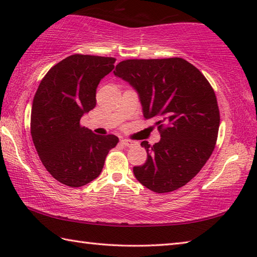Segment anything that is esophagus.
<instances>
[{
	"mask_svg": "<svg viewBox=\"0 0 257 257\" xmlns=\"http://www.w3.org/2000/svg\"><path fill=\"white\" fill-rule=\"evenodd\" d=\"M121 144H123L124 146L132 147L134 145H136V142L132 141V139H121Z\"/></svg>",
	"mask_w": 257,
	"mask_h": 257,
	"instance_id": "34e87169",
	"label": "esophagus"
}]
</instances>
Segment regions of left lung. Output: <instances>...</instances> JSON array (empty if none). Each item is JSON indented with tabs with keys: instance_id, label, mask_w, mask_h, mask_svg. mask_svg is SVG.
Masks as SVG:
<instances>
[{
	"instance_id": "8db88e82",
	"label": "left lung",
	"mask_w": 257,
	"mask_h": 257,
	"mask_svg": "<svg viewBox=\"0 0 257 257\" xmlns=\"http://www.w3.org/2000/svg\"><path fill=\"white\" fill-rule=\"evenodd\" d=\"M113 73L137 90L145 119H155L161 141L142 142L146 162L136 179L154 193L185 186L214 151L220 111L214 90L198 69L181 58L124 60Z\"/></svg>"
}]
</instances>
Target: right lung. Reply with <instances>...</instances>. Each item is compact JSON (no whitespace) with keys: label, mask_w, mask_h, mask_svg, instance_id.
<instances>
[{"label":"right lung","mask_w":257,"mask_h":257,"mask_svg":"<svg viewBox=\"0 0 257 257\" xmlns=\"http://www.w3.org/2000/svg\"><path fill=\"white\" fill-rule=\"evenodd\" d=\"M114 58L73 54L52 67L34 96L30 133L38 156L61 184L81 187L102 172L114 135L99 136L81 127L96 105V88L114 68Z\"/></svg>","instance_id":"obj_1"}]
</instances>
